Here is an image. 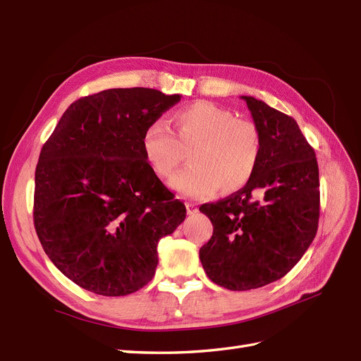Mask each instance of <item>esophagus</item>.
I'll list each match as a JSON object with an SVG mask.
<instances>
[{
  "mask_svg": "<svg viewBox=\"0 0 361 361\" xmlns=\"http://www.w3.org/2000/svg\"><path fill=\"white\" fill-rule=\"evenodd\" d=\"M185 206H187V212H188L190 215H194V214L199 212L197 204L192 203V202H187V203H185Z\"/></svg>",
  "mask_w": 361,
  "mask_h": 361,
  "instance_id": "34e87169",
  "label": "esophagus"
}]
</instances>
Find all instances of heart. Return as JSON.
<instances>
[{
  "label": "heart",
  "instance_id": "obj_1",
  "mask_svg": "<svg viewBox=\"0 0 361 361\" xmlns=\"http://www.w3.org/2000/svg\"><path fill=\"white\" fill-rule=\"evenodd\" d=\"M178 137L161 118L150 122L141 135L149 166L169 178L191 149V166L178 171L171 187L190 197H209L218 188L235 192L244 188L257 170L262 140L253 122L207 101L182 106L173 113Z\"/></svg>",
  "mask_w": 361,
  "mask_h": 361
}]
</instances>
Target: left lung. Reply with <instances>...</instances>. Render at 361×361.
Masks as SVG:
<instances>
[{"label": "left lung", "instance_id": "obj_1", "mask_svg": "<svg viewBox=\"0 0 361 361\" xmlns=\"http://www.w3.org/2000/svg\"><path fill=\"white\" fill-rule=\"evenodd\" d=\"M259 129L262 154L244 188L204 203L214 233L200 248L203 269L231 290L257 289L285 277L314 239L319 170L297 122L253 96H241Z\"/></svg>", "mask_w": 361, "mask_h": 361}]
</instances>
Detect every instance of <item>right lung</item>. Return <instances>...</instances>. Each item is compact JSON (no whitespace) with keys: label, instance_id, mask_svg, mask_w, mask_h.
I'll use <instances>...</instances> for the list:
<instances>
[{"label":"right lung","instance_id":"right-lung-1","mask_svg":"<svg viewBox=\"0 0 361 361\" xmlns=\"http://www.w3.org/2000/svg\"><path fill=\"white\" fill-rule=\"evenodd\" d=\"M180 101L155 89H110L75 101L42 147L35 227L64 276L105 297L137 292L158 265V243L187 209L149 166L146 126Z\"/></svg>","mask_w":361,"mask_h":361}]
</instances>
